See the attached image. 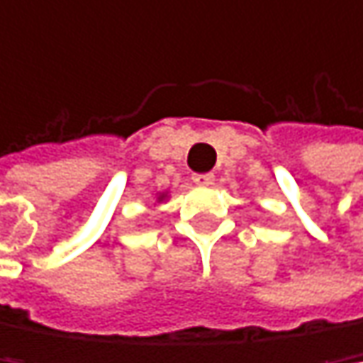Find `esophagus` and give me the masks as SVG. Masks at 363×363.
Listing matches in <instances>:
<instances>
[{
  "label": "esophagus",
  "mask_w": 363,
  "mask_h": 363,
  "mask_svg": "<svg viewBox=\"0 0 363 363\" xmlns=\"http://www.w3.org/2000/svg\"><path fill=\"white\" fill-rule=\"evenodd\" d=\"M196 184H203V186H209V184H213V173H196L194 177H192Z\"/></svg>",
  "instance_id": "obj_1"
}]
</instances>
